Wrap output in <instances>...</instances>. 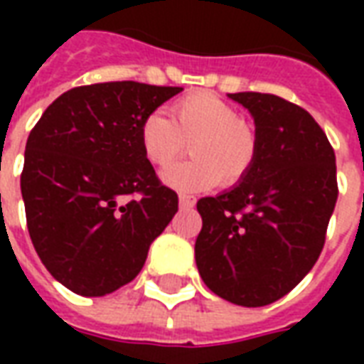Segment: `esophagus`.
<instances>
[{
    "mask_svg": "<svg viewBox=\"0 0 364 364\" xmlns=\"http://www.w3.org/2000/svg\"><path fill=\"white\" fill-rule=\"evenodd\" d=\"M197 203V198L193 197V195H179V206L181 208H193Z\"/></svg>",
    "mask_w": 364,
    "mask_h": 364,
    "instance_id": "obj_1",
    "label": "esophagus"
}]
</instances>
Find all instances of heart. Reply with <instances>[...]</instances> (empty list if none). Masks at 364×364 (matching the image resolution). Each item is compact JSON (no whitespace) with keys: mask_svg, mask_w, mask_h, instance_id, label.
Here are the masks:
<instances>
[{"mask_svg":"<svg viewBox=\"0 0 364 364\" xmlns=\"http://www.w3.org/2000/svg\"><path fill=\"white\" fill-rule=\"evenodd\" d=\"M193 159L169 167L161 181L179 193H200L218 183L236 185L255 166L259 138L234 105L213 93H193L175 101L171 120L150 112L138 128L144 158L156 167H167L189 142Z\"/></svg>","mask_w":364,"mask_h":364,"instance_id":"b5f03b06","label":"heart"}]
</instances>
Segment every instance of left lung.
Listing matches in <instances>:
<instances>
[{"instance_id":"8db88e82","label":"left lung","mask_w":364,"mask_h":364,"mask_svg":"<svg viewBox=\"0 0 364 364\" xmlns=\"http://www.w3.org/2000/svg\"><path fill=\"white\" fill-rule=\"evenodd\" d=\"M255 122L259 154L245 179L197 203L198 273L232 304L279 300L310 273L337 200L336 154L302 107L271 93H228Z\"/></svg>"}]
</instances>
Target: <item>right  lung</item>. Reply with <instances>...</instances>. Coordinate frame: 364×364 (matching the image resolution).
Instances as JSON below:
<instances>
[{
  "label": "right lung",
  "mask_w": 364,
  "mask_h": 364,
  "mask_svg": "<svg viewBox=\"0 0 364 364\" xmlns=\"http://www.w3.org/2000/svg\"><path fill=\"white\" fill-rule=\"evenodd\" d=\"M183 87L138 82L66 91L31 130L21 173L27 228L48 273L82 296H105L140 273L177 213L138 144L142 120ZM141 197L122 203L127 194Z\"/></svg>",
  "instance_id": "right-lung-1"
}]
</instances>
